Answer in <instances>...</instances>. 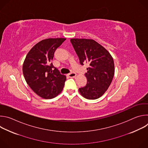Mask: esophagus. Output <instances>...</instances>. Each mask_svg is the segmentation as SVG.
Returning a JSON list of instances; mask_svg holds the SVG:
<instances>
[{"label":"esophagus","mask_w":148,"mask_h":148,"mask_svg":"<svg viewBox=\"0 0 148 148\" xmlns=\"http://www.w3.org/2000/svg\"><path fill=\"white\" fill-rule=\"evenodd\" d=\"M68 75H69V77H70V78H74V77H76L77 74H76V73H71L69 74Z\"/></svg>","instance_id":"esophagus-1"}]
</instances>
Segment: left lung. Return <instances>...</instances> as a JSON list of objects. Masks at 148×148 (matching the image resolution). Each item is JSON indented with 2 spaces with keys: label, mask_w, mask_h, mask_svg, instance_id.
<instances>
[{
  "label": "left lung",
  "mask_w": 148,
  "mask_h": 148,
  "mask_svg": "<svg viewBox=\"0 0 148 148\" xmlns=\"http://www.w3.org/2000/svg\"><path fill=\"white\" fill-rule=\"evenodd\" d=\"M71 43L83 65L88 63L86 86L79 88L81 95L88 99L101 97L112 81L115 67L112 57L103 46L92 39L71 38Z\"/></svg>",
  "instance_id": "8db88e82"
}]
</instances>
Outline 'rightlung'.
<instances>
[{
  "label": "right lung",
  "mask_w": 148,
  "mask_h": 148,
  "mask_svg": "<svg viewBox=\"0 0 148 148\" xmlns=\"http://www.w3.org/2000/svg\"><path fill=\"white\" fill-rule=\"evenodd\" d=\"M66 38H50L40 41L27 53L23 64L27 84L38 96L45 99L56 97L62 91L66 77L52 64L56 50Z\"/></svg>",
  "instance_id": "1"
}]
</instances>
